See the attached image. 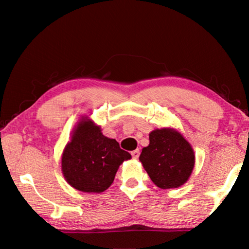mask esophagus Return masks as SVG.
Here are the masks:
<instances>
[{"instance_id": "34e87169", "label": "esophagus", "mask_w": 249, "mask_h": 249, "mask_svg": "<svg viewBox=\"0 0 249 249\" xmlns=\"http://www.w3.org/2000/svg\"><path fill=\"white\" fill-rule=\"evenodd\" d=\"M132 156H133V158H135V159H137L138 157H140V149L133 150L132 151Z\"/></svg>"}]
</instances>
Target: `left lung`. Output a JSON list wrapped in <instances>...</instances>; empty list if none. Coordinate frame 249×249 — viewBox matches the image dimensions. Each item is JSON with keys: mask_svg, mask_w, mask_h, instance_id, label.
<instances>
[{"mask_svg": "<svg viewBox=\"0 0 249 249\" xmlns=\"http://www.w3.org/2000/svg\"><path fill=\"white\" fill-rule=\"evenodd\" d=\"M140 160L157 187L170 189L187 182L196 157L182 135L175 129L161 128L149 134V145L142 148Z\"/></svg>", "mask_w": 249, "mask_h": 249, "instance_id": "8db88e82", "label": "left lung"}]
</instances>
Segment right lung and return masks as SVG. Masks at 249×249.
<instances>
[{"label":"right lung","mask_w":249,"mask_h":249,"mask_svg":"<svg viewBox=\"0 0 249 249\" xmlns=\"http://www.w3.org/2000/svg\"><path fill=\"white\" fill-rule=\"evenodd\" d=\"M130 157L115 140L105 137L99 126L83 119L64 150L61 169L71 187L100 193L113 183L120 165Z\"/></svg>","instance_id":"right-lung-1"}]
</instances>
